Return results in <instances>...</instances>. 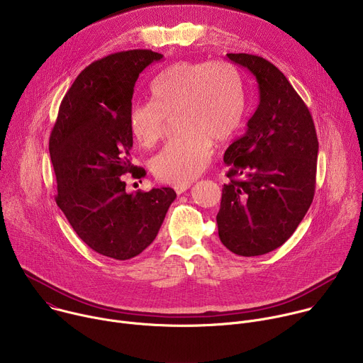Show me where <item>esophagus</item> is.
Instances as JSON below:
<instances>
[{"label": "esophagus", "instance_id": "esophagus-1", "mask_svg": "<svg viewBox=\"0 0 363 363\" xmlns=\"http://www.w3.org/2000/svg\"><path fill=\"white\" fill-rule=\"evenodd\" d=\"M189 186H191V184H177V185H174V189L177 194H184L185 191L189 189Z\"/></svg>", "mask_w": 363, "mask_h": 363}]
</instances>
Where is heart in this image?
Segmentation results:
<instances>
[{
    "label": "heart",
    "instance_id": "1",
    "mask_svg": "<svg viewBox=\"0 0 363 363\" xmlns=\"http://www.w3.org/2000/svg\"><path fill=\"white\" fill-rule=\"evenodd\" d=\"M152 101L133 103L128 126L143 147L157 143L165 118L174 117L178 138L152 160L161 181L189 184L213 158L214 142L228 140L244 119V91L238 73L227 63L181 62L165 70L150 86Z\"/></svg>",
    "mask_w": 363,
    "mask_h": 363
}]
</instances>
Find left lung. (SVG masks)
Returning a JSON list of instances; mask_svg holds the SVG:
<instances>
[{
	"label": "left lung",
	"instance_id": "8db88e82",
	"mask_svg": "<svg viewBox=\"0 0 363 363\" xmlns=\"http://www.w3.org/2000/svg\"><path fill=\"white\" fill-rule=\"evenodd\" d=\"M227 57L255 80L258 106L224 153L230 182L218 235L237 255H263L290 238L313 201L319 142L312 115L274 65L244 53Z\"/></svg>",
	"mask_w": 363,
	"mask_h": 363
}]
</instances>
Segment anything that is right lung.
Here are the masks:
<instances>
[{
    "mask_svg": "<svg viewBox=\"0 0 363 363\" xmlns=\"http://www.w3.org/2000/svg\"><path fill=\"white\" fill-rule=\"evenodd\" d=\"M162 57L129 50L91 63L63 97L50 135L57 205L91 250L116 260L136 257L155 240L177 198L169 186L126 194L123 177L146 174L132 164L128 116L139 74Z\"/></svg>",
    "mask_w": 363,
    "mask_h": 363,
    "instance_id": "right-lung-1",
    "label": "right lung"
}]
</instances>
